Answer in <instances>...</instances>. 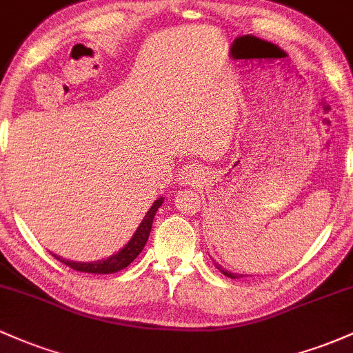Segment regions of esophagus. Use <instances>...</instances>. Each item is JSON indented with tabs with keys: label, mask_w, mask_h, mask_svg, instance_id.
<instances>
[{
	"label": "esophagus",
	"mask_w": 353,
	"mask_h": 353,
	"mask_svg": "<svg viewBox=\"0 0 353 353\" xmlns=\"http://www.w3.org/2000/svg\"><path fill=\"white\" fill-rule=\"evenodd\" d=\"M203 176V168L199 164H188L181 169V183L183 184H191V183H197Z\"/></svg>",
	"instance_id": "esophagus-1"
}]
</instances>
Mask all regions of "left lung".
<instances>
[{
  "label": "left lung",
  "instance_id": "8db88e82",
  "mask_svg": "<svg viewBox=\"0 0 353 353\" xmlns=\"http://www.w3.org/2000/svg\"><path fill=\"white\" fill-rule=\"evenodd\" d=\"M216 268H218V270L221 271V273H224V274H226V276H230V278H236V274H233V273H230V271H228V270H224V268H223V266L216 265Z\"/></svg>",
  "mask_w": 353,
  "mask_h": 353
}]
</instances>
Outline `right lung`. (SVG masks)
<instances>
[{
  "label": "right lung",
  "instance_id": "1",
  "mask_svg": "<svg viewBox=\"0 0 353 353\" xmlns=\"http://www.w3.org/2000/svg\"><path fill=\"white\" fill-rule=\"evenodd\" d=\"M162 203H164V201L157 199L156 203L152 204V208L149 209V212L145 214V218L142 219L141 226H139L137 231L134 233L132 239L127 243L123 250H120L117 254H114V256H110L107 259H100V261H94V263H77V261H68V259H63V258H58V256H55V254H53V256H55L58 261L63 263V265L70 266L72 270L83 271V273L107 274V273H115V271L127 268V266H129L130 263H132L134 259L139 256V253L144 250L147 239H149L150 230H152L154 216H156V211L159 209V206H162Z\"/></svg>",
  "mask_w": 353,
  "mask_h": 353
}]
</instances>
